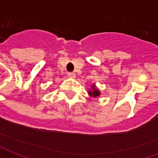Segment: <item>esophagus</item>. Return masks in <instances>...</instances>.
<instances>
[{
  "mask_svg": "<svg viewBox=\"0 0 158 158\" xmlns=\"http://www.w3.org/2000/svg\"><path fill=\"white\" fill-rule=\"evenodd\" d=\"M68 76H69V78H71V79H74L76 77V74L74 73H68Z\"/></svg>",
  "mask_w": 158,
  "mask_h": 158,
  "instance_id": "34e87169",
  "label": "esophagus"
}]
</instances>
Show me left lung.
I'll use <instances>...</instances> for the list:
<instances>
[{"label": "left lung", "mask_w": 158, "mask_h": 158, "mask_svg": "<svg viewBox=\"0 0 158 158\" xmlns=\"http://www.w3.org/2000/svg\"><path fill=\"white\" fill-rule=\"evenodd\" d=\"M88 94L89 96H93V97H98L101 95L100 90L96 88V85H91V89L88 90Z\"/></svg>", "instance_id": "obj_1"}]
</instances>
